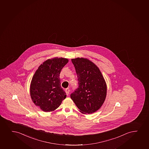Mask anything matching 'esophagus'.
<instances>
[{
	"mask_svg": "<svg viewBox=\"0 0 149 149\" xmlns=\"http://www.w3.org/2000/svg\"><path fill=\"white\" fill-rule=\"evenodd\" d=\"M70 89L69 88H66L65 89V93H66V95H69V93H70Z\"/></svg>",
	"mask_w": 149,
	"mask_h": 149,
	"instance_id": "1",
	"label": "esophagus"
}]
</instances>
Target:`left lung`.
<instances>
[{
    "instance_id": "obj_1",
    "label": "left lung",
    "mask_w": 149,
    "mask_h": 149,
    "mask_svg": "<svg viewBox=\"0 0 149 149\" xmlns=\"http://www.w3.org/2000/svg\"><path fill=\"white\" fill-rule=\"evenodd\" d=\"M77 74L79 87L70 95L82 113L92 114L102 106L105 100L107 86L99 68L84 58L72 59Z\"/></svg>"
}]
</instances>
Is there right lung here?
<instances>
[{"mask_svg":"<svg viewBox=\"0 0 149 149\" xmlns=\"http://www.w3.org/2000/svg\"><path fill=\"white\" fill-rule=\"evenodd\" d=\"M68 60L55 57L41 64L32 78L30 95L33 102L44 112L56 109L66 97L60 85V72Z\"/></svg>","mask_w":149,"mask_h":149,"instance_id":"1","label":"right lung"}]
</instances>
